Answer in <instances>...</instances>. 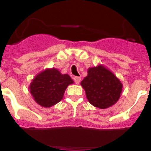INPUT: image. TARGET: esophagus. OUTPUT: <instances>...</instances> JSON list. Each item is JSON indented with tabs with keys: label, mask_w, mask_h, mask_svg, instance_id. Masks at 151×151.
<instances>
[{
	"label": "esophagus",
	"mask_w": 151,
	"mask_h": 151,
	"mask_svg": "<svg viewBox=\"0 0 151 151\" xmlns=\"http://www.w3.org/2000/svg\"><path fill=\"white\" fill-rule=\"evenodd\" d=\"M73 79H74V82L76 84H79V82H81V78L80 77L76 76L73 78Z\"/></svg>",
	"instance_id": "obj_1"
}]
</instances>
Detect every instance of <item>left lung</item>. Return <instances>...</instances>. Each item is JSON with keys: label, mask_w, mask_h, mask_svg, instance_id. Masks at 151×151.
I'll use <instances>...</instances> for the list:
<instances>
[{"label": "left lung", "mask_w": 151, "mask_h": 151, "mask_svg": "<svg viewBox=\"0 0 151 151\" xmlns=\"http://www.w3.org/2000/svg\"><path fill=\"white\" fill-rule=\"evenodd\" d=\"M89 103L100 109H106L118 101L122 84L109 69L102 65L89 68L88 76L81 82Z\"/></svg>", "instance_id": "obj_1"}]
</instances>
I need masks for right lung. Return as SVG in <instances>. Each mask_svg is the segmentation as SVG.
<instances>
[{
	"instance_id": "obj_1",
	"label": "right lung",
	"mask_w": 151,
	"mask_h": 151,
	"mask_svg": "<svg viewBox=\"0 0 151 151\" xmlns=\"http://www.w3.org/2000/svg\"><path fill=\"white\" fill-rule=\"evenodd\" d=\"M73 80L68 74H61L57 69H47L38 73L29 86L35 101L41 106L50 107L63 98L68 85Z\"/></svg>"
}]
</instances>
